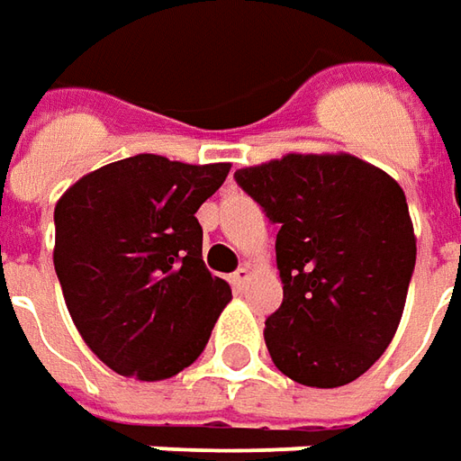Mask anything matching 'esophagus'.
I'll return each mask as SVG.
<instances>
[{
  "instance_id": "esophagus-1",
  "label": "esophagus",
  "mask_w": 461,
  "mask_h": 461,
  "mask_svg": "<svg viewBox=\"0 0 461 461\" xmlns=\"http://www.w3.org/2000/svg\"><path fill=\"white\" fill-rule=\"evenodd\" d=\"M249 276H250L249 268H238V271L230 273V284L236 285L238 291H240V288H243V285L249 284Z\"/></svg>"
}]
</instances>
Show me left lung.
I'll list each match as a JSON object with an SVG mask.
<instances>
[{
	"mask_svg": "<svg viewBox=\"0 0 461 461\" xmlns=\"http://www.w3.org/2000/svg\"><path fill=\"white\" fill-rule=\"evenodd\" d=\"M233 177L278 225L273 364L316 389L358 379L392 344L417 263L404 190L354 155L291 152Z\"/></svg>",
	"mask_w": 461,
	"mask_h": 461,
	"instance_id": "1",
	"label": "left lung"
}]
</instances>
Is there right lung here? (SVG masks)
<instances>
[{
    "instance_id": "add662e5",
    "label": "right lung",
    "mask_w": 461,
    "mask_h": 461,
    "mask_svg": "<svg viewBox=\"0 0 461 461\" xmlns=\"http://www.w3.org/2000/svg\"><path fill=\"white\" fill-rule=\"evenodd\" d=\"M230 165L132 155L79 177L55 208V271L85 344L140 382L203 354L230 285L203 263L195 212Z\"/></svg>"
}]
</instances>
